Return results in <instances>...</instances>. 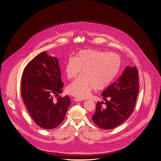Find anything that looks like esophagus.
<instances>
[{
	"instance_id": "1",
	"label": "esophagus",
	"mask_w": 161,
	"mask_h": 161,
	"mask_svg": "<svg viewBox=\"0 0 161 161\" xmlns=\"http://www.w3.org/2000/svg\"><path fill=\"white\" fill-rule=\"evenodd\" d=\"M74 100H75V102H80V101H82V99L79 98H75Z\"/></svg>"
}]
</instances>
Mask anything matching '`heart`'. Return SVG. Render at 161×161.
Wrapping results in <instances>:
<instances>
[{
    "mask_svg": "<svg viewBox=\"0 0 161 161\" xmlns=\"http://www.w3.org/2000/svg\"><path fill=\"white\" fill-rule=\"evenodd\" d=\"M120 59L117 54L85 49L67 60L64 71L67 78L75 79L82 69L83 74L70 83L67 92L79 98H87L95 87L102 90L108 86L117 75Z\"/></svg>",
    "mask_w": 161,
    "mask_h": 161,
    "instance_id": "obj_1",
    "label": "heart"
}]
</instances>
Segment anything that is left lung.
<instances>
[{
	"label": "left lung",
	"instance_id": "left-lung-1",
	"mask_svg": "<svg viewBox=\"0 0 161 161\" xmlns=\"http://www.w3.org/2000/svg\"><path fill=\"white\" fill-rule=\"evenodd\" d=\"M138 80L137 69L127 66L120 77L102 92L106 102H97L92 116L96 125L102 129H112L129 118L137 97ZM103 103L106 104L103 107Z\"/></svg>",
	"mask_w": 161,
	"mask_h": 161
}]
</instances>
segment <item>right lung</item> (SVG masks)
Instances as JSON below:
<instances>
[{"label": "right lung", "mask_w": 161, "mask_h": 161, "mask_svg": "<svg viewBox=\"0 0 161 161\" xmlns=\"http://www.w3.org/2000/svg\"><path fill=\"white\" fill-rule=\"evenodd\" d=\"M63 86L58 60L39 53L28 63L21 78V94L29 114L40 127L51 130L63 122L70 98L60 95Z\"/></svg>", "instance_id": "1"}]
</instances>
